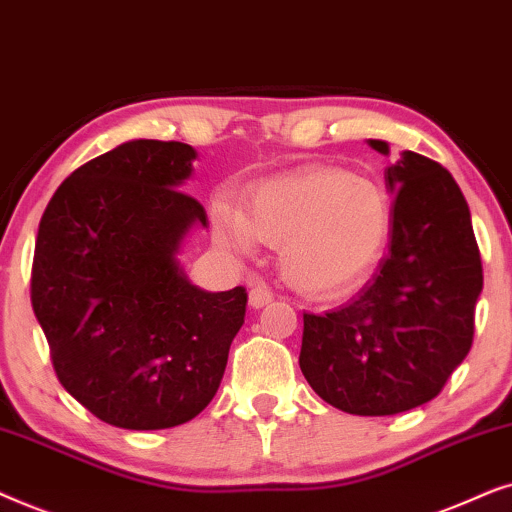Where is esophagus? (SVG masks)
Instances as JSON below:
<instances>
[{
  "instance_id": "34e87169",
  "label": "esophagus",
  "mask_w": 512,
  "mask_h": 512,
  "mask_svg": "<svg viewBox=\"0 0 512 512\" xmlns=\"http://www.w3.org/2000/svg\"><path fill=\"white\" fill-rule=\"evenodd\" d=\"M271 302V290L264 283H252V288L248 292V304L252 309H262Z\"/></svg>"
}]
</instances>
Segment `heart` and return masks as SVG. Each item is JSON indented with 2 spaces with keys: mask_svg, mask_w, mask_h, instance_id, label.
<instances>
[{
  "mask_svg": "<svg viewBox=\"0 0 512 512\" xmlns=\"http://www.w3.org/2000/svg\"><path fill=\"white\" fill-rule=\"evenodd\" d=\"M384 187L337 168H313L260 182L243 210L215 203L220 241L248 252L255 241L278 245L288 285L306 295H337L363 281L391 236Z\"/></svg>",
  "mask_w": 512,
  "mask_h": 512,
  "instance_id": "1",
  "label": "heart"
}]
</instances>
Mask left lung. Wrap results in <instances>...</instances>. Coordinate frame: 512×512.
Segmentation results:
<instances>
[{"label":"left lung","instance_id":"obj_1","mask_svg":"<svg viewBox=\"0 0 512 512\" xmlns=\"http://www.w3.org/2000/svg\"><path fill=\"white\" fill-rule=\"evenodd\" d=\"M388 156L386 140H367ZM388 255L349 304L304 313L299 367L327 405L388 417L428 403L468 356L482 262L468 203L440 163L400 152Z\"/></svg>","mask_w":512,"mask_h":512}]
</instances>
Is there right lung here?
Segmentation results:
<instances>
[{
    "label": "right lung",
    "mask_w": 512,
    "mask_h": 512,
    "mask_svg": "<svg viewBox=\"0 0 512 512\" xmlns=\"http://www.w3.org/2000/svg\"><path fill=\"white\" fill-rule=\"evenodd\" d=\"M196 156L185 142H124L74 170L39 222L32 309L60 384L128 431L206 410L245 318V288L203 290L177 260L208 227L180 192Z\"/></svg>",
    "instance_id": "obj_1"
}]
</instances>
